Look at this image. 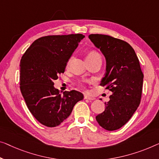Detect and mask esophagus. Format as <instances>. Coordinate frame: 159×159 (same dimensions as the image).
Here are the masks:
<instances>
[{"instance_id":"obj_1","label":"esophagus","mask_w":159,"mask_h":159,"mask_svg":"<svg viewBox=\"0 0 159 159\" xmlns=\"http://www.w3.org/2000/svg\"><path fill=\"white\" fill-rule=\"evenodd\" d=\"M84 99H87V100H89V101H93V100H94L95 98H93V97H91L90 96H87V95H85Z\"/></svg>"}]
</instances>
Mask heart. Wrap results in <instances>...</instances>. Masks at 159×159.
<instances>
[{
	"mask_svg": "<svg viewBox=\"0 0 159 159\" xmlns=\"http://www.w3.org/2000/svg\"><path fill=\"white\" fill-rule=\"evenodd\" d=\"M100 56V55H99L98 53H96V52L93 51V52H91V53L88 55V56ZM75 84H76L77 86L79 87H84V84H83L82 81H80V80H79V81H77L76 83H75Z\"/></svg>",
	"mask_w": 159,
	"mask_h": 159,
	"instance_id": "b5f03b06",
	"label": "heart"
}]
</instances>
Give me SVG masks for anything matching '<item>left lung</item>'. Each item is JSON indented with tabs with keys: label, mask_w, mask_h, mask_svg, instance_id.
<instances>
[{
	"label": "left lung",
	"mask_w": 159,
	"mask_h": 159,
	"mask_svg": "<svg viewBox=\"0 0 159 159\" xmlns=\"http://www.w3.org/2000/svg\"><path fill=\"white\" fill-rule=\"evenodd\" d=\"M89 38L106 60V73L100 85L113 93L105 102V111L96 119L104 129L115 131L129 121L140 104L143 80L140 62L134 48L123 40L102 34Z\"/></svg>",
	"instance_id": "obj_1"
}]
</instances>
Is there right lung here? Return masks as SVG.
Instances as JSON below:
<instances>
[{"instance_id":"right-lung-1","label":"right lung","mask_w":159,"mask_h":159,"mask_svg":"<svg viewBox=\"0 0 159 159\" xmlns=\"http://www.w3.org/2000/svg\"><path fill=\"white\" fill-rule=\"evenodd\" d=\"M83 34L46 35L30 45L20 60V89L30 112L47 127H56L66 120L73 106L84 98L77 91L61 96L53 80L65 71Z\"/></svg>"}]
</instances>
